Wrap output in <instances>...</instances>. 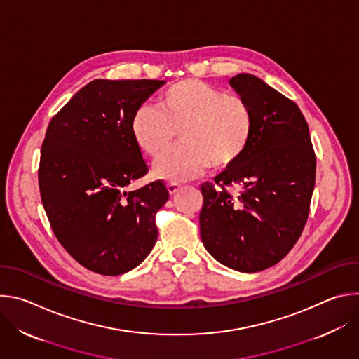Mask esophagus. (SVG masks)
<instances>
[{
  "label": "esophagus",
  "mask_w": 359,
  "mask_h": 359,
  "mask_svg": "<svg viewBox=\"0 0 359 359\" xmlns=\"http://www.w3.org/2000/svg\"><path fill=\"white\" fill-rule=\"evenodd\" d=\"M166 187H168L169 193L173 196V194H176V191L179 190L180 183H177V182H170V183H168V184H166Z\"/></svg>",
  "instance_id": "34e87169"
}]
</instances>
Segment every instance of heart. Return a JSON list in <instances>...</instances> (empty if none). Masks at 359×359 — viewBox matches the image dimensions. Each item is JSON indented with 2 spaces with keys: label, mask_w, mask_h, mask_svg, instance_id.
I'll return each mask as SVG.
<instances>
[{
  "label": "heart",
  "mask_w": 359,
  "mask_h": 359,
  "mask_svg": "<svg viewBox=\"0 0 359 359\" xmlns=\"http://www.w3.org/2000/svg\"><path fill=\"white\" fill-rule=\"evenodd\" d=\"M252 130L254 114L243 96L198 79L173 83L159 96L158 108H137L130 122L136 146L151 159L161 158L180 132L183 144L153 168V176L166 182L187 180L208 166L230 168L244 155Z\"/></svg>",
  "instance_id": "1"
}]
</instances>
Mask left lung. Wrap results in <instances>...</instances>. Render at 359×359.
<instances>
[{
  "label": "left lung",
  "instance_id": "1",
  "mask_svg": "<svg viewBox=\"0 0 359 359\" xmlns=\"http://www.w3.org/2000/svg\"><path fill=\"white\" fill-rule=\"evenodd\" d=\"M254 114L244 155L201 186V241L223 266L257 273L283 260L299 238L316 184L309 125L292 100L251 74L229 81ZM229 188H236L230 194Z\"/></svg>",
  "mask_w": 359,
  "mask_h": 359
}]
</instances>
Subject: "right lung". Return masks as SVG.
Masks as SVG:
<instances>
[{
  "instance_id": "add662e5",
  "label": "right lung",
  "mask_w": 359,
  "mask_h": 359,
  "mask_svg": "<svg viewBox=\"0 0 359 359\" xmlns=\"http://www.w3.org/2000/svg\"><path fill=\"white\" fill-rule=\"evenodd\" d=\"M166 81L95 79L53 118L41 149L38 182L58 241L83 267L119 276L137 267L158 238L162 182L126 187L147 173L132 116Z\"/></svg>"
}]
</instances>
